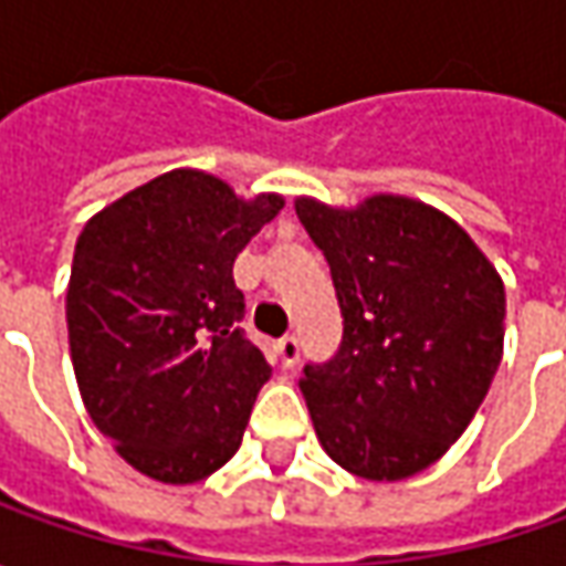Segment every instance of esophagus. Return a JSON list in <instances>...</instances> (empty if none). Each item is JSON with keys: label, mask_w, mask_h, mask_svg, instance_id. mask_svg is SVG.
<instances>
[{"label": "esophagus", "mask_w": 566, "mask_h": 566, "mask_svg": "<svg viewBox=\"0 0 566 566\" xmlns=\"http://www.w3.org/2000/svg\"><path fill=\"white\" fill-rule=\"evenodd\" d=\"M276 356H280V365L283 368H295L298 365V356H302V346H298V337H283L276 339Z\"/></svg>", "instance_id": "obj_1"}]
</instances>
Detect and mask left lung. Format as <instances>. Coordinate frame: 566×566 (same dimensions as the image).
<instances>
[{"label": "left lung", "mask_w": 566, "mask_h": 566, "mask_svg": "<svg viewBox=\"0 0 566 566\" xmlns=\"http://www.w3.org/2000/svg\"><path fill=\"white\" fill-rule=\"evenodd\" d=\"M337 290L339 349L298 380L317 441L361 479L394 482L444 457L504 349V283L441 210L375 195L356 210L298 198Z\"/></svg>", "instance_id": "1"}]
</instances>
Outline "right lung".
<instances>
[{
  "label": "right lung",
  "instance_id": "1",
  "mask_svg": "<svg viewBox=\"0 0 566 566\" xmlns=\"http://www.w3.org/2000/svg\"><path fill=\"white\" fill-rule=\"evenodd\" d=\"M283 210L172 169L81 229L65 295L81 400L132 467L191 485L242 444L271 365L245 337L235 254Z\"/></svg>",
  "mask_w": 566,
  "mask_h": 566
}]
</instances>
